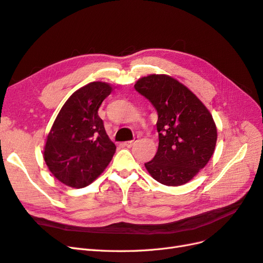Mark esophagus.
I'll return each instance as SVG.
<instances>
[{
    "instance_id": "1",
    "label": "esophagus",
    "mask_w": 263,
    "mask_h": 263,
    "mask_svg": "<svg viewBox=\"0 0 263 263\" xmlns=\"http://www.w3.org/2000/svg\"><path fill=\"white\" fill-rule=\"evenodd\" d=\"M138 139H139V138H135L133 141H128V142H124V143H123V145H124V146H126V147H131V146L133 145V144L138 141Z\"/></svg>"
}]
</instances>
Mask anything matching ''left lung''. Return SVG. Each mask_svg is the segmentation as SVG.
<instances>
[{
  "mask_svg": "<svg viewBox=\"0 0 263 263\" xmlns=\"http://www.w3.org/2000/svg\"><path fill=\"white\" fill-rule=\"evenodd\" d=\"M134 88L158 115V149L145 164L146 171L165 185L189 182L214 153L217 129L213 117L187 86L171 75L144 76Z\"/></svg>",
  "mask_w": 263,
  "mask_h": 263,
  "instance_id": "left-lung-1",
  "label": "left lung"
}]
</instances>
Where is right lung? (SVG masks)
Listing matches in <instances>:
<instances>
[{"instance_id": "1", "label": "right lung", "mask_w": 263, "mask_h": 263, "mask_svg": "<svg viewBox=\"0 0 263 263\" xmlns=\"http://www.w3.org/2000/svg\"><path fill=\"white\" fill-rule=\"evenodd\" d=\"M112 91L106 82H91L69 97L50 129L44 159L57 179L71 188L95 181L111 162L115 143L106 133L98 109Z\"/></svg>"}]
</instances>
